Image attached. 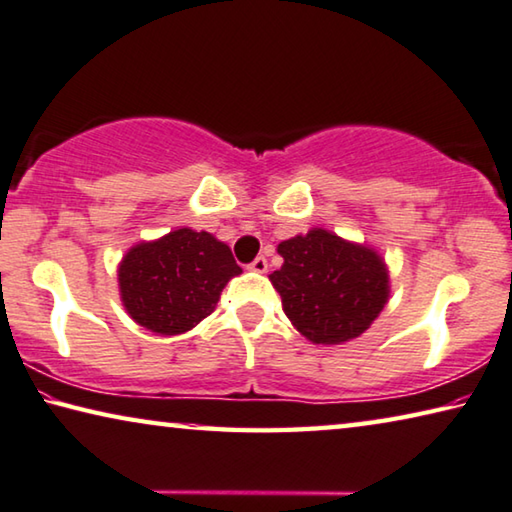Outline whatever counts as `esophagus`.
Wrapping results in <instances>:
<instances>
[{
  "label": "esophagus",
  "mask_w": 512,
  "mask_h": 512,
  "mask_svg": "<svg viewBox=\"0 0 512 512\" xmlns=\"http://www.w3.org/2000/svg\"><path fill=\"white\" fill-rule=\"evenodd\" d=\"M251 272H258V274H265L267 272V258L265 256H258L254 263L249 265Z\"/></svg>",
  "instance_id": "esophagus-1"
}]
</instances>
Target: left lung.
Returning <instances> with one entry per match:
<instances>
[{"label": "left lung", "instance_id": "8db88e82", "mask_svg": "<svg viewBox=\"0 0 512 512\" xmlns=\"http://www.w3.org/2000/svg\"><path fill=\"white\" fill-rule=\"evenodd\" d=\"M281 270L270 274L283 313L313 345H342L363 335L390 297L385 258L370 245L315 226L279 242Z\"/></svg>", "mask_w": 512, "mask_h": 512}]
</instances>
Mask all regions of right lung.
<instances>
[{"mask_svg": "<svg viewBox=\"0 0 512 512\" xmlns=\"http://www.w3.org/2000/svg\"><path fill=\"white\" fill-rule=\"evenodd\" d=\"M242 274L226 242L181 226L142 240L117 265L124 311L156 335H179L215 311L226 283Z\"/></svg>", "mask_w": 512, "mask_h": 512, "instance_id": "obj_1", "label": "right lung"}]
</instances>
